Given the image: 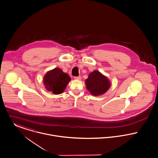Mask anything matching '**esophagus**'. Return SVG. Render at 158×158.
Segmentation results:
<instances>
[{
  "label": "esophagus",
  "instance_id": "obj_1",
  "mask_svg": "<svg viewBox=\"0 0 158 158\" xmlns=\"http://www.w3.org/2000/svg\"><path fill=\"white\" fill-rule=\"evenodd\" d=\"M74 78L75 79V80H80L81 79V77H80V76H78V77H74Z\"/></svg>",
  "mask_w": 158,
  "mask_h": 158
}]
</instances>
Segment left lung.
Returning a JSON list of instances; mask_svg holds the SVG:
<instances>
[{
  "mask_svg": "<svg viewBox=\"0 0 158 158\" xmlns=\"http://www.w3.org/2000/svg\"><path fill=\"white\" fill-rule=\"evenodd\" d=\"M86 85L91 94L97 96L105 93L111 84L106 77L100 72L95 70L89 75L88 78L86 80Z\"/></svg>",
  "mask_w": 158,
  "mask_h": 158,
  "instance_id": "left-lung-1",
  "label": "left lung"
}]
</instances>
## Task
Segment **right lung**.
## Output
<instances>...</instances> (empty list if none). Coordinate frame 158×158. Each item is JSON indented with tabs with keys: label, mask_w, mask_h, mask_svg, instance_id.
<instances>
[{
	"label": "right lung",
	"mask_w": 158,
	"mask_h": 158,
	"mask_svg": "<svg viewBox=\"0 0 158 158\" xmlns=\"http://www.w3.org/2000/svg\"><path fill=\"white\" fill-rule=\"evenodd\" d=\"M43 80L47 90L55 94H60L66 89L70 77L60 69L55 68L46 73Z\"/></svg>",
	"instance_id": "right-lung-1"
}]
</instances>
